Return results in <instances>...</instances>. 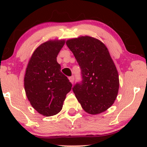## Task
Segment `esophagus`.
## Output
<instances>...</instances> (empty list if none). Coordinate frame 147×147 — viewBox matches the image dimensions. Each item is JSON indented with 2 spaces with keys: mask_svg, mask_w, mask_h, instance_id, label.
Here are the masks:
<instances>
[{
  "mask_svg": "<svg viewBox=\"0 0 147 147\" xmlns=\"http://www.w3.org/2000/svg\"><path fill=\"white\" fill-rule=\"evenodd\" d=\"M68 79H69V81H70L72 84L74 83V77H70Z\"/></svg>",
  "mask_w": 147,
  "mask_h": 147,
  "instance_id": "34e87169",
  "label": "esophagus"
}]
</instances>
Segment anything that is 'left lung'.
<instances>
[{"instance_id":"8db88e82","label":"left lung","mask_w":147,"mask_h":147,"mask_svg":"<svg viewBox=\"0 0 147 147\" xmlns=\"http://www.w3.org/2000/svg\"><path fill=\"white\" fill-rule=\"evenodd\" d=\"M81 68L82 82L72 88L82 109L91 115L104 112L113 104L119 90V75L107 48L93 37L66 41Z\"/></svg>"}]
</instances>
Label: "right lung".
I'll list each match as a JSON object with an SVG mask.
<instances>
[{
    "label": "right lung",
    "mask_w": 147,
    "mask_h": 147,
    "mask_svg": "<svg viewBox=\"0 0 147 147\" xmlns=\"http://www.w3.org/2000/svg\"><path fill=\"white\" fill-rule=\"evenodd\" d=\"M65 40H50L33 52L24 77L27 97L38 113L50 117L61 111L72 84L61 72L57 61Z\"/></svg>",
    "instance_id": "add662e5"
}]
</instances>
